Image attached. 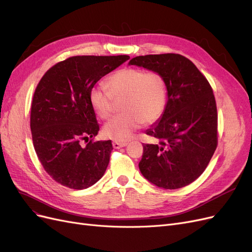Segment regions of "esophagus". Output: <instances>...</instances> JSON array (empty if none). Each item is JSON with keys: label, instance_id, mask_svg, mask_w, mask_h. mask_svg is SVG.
I'll use <instances>...</instances> for the list:
<instances>
[{"label": "esophagus", "instance_id": "1", "mask_svg": "<svg viewBox=\"0 0 252 252\" xmlns=\"http://www.w3.org/2000/svg\"><path fill=\"white\" fill-rule=\"evenodd\" d=\"M113 147L115 148V149H119V148H122V147H125V146H126L127 145V142H119V141H113Z\"/></svg>", "mask_w": 252, "mask_h": 252}]
</instances>
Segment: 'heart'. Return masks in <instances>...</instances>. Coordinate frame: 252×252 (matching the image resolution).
Instances as JSON below:
<instances>
[{"instance_id":"1","label":"heart","mask_w":252,"mask_h":252,"mask_svg":"<svg viewBox=\"0 0 252 252\" xmlns=\"http://www.w3.org/2000/svg\"><path fill=\"white\" fill-rule=\"evenodd\" d=\"M104 87L91 91L90 101L95 114L102 119L110 117L115 102L120 103L123 114L104 126L105 137L115 141L130 138L140 125H152L162 116L168 103V84L158 71L138 68L119 70L108 77Z\"/></svg>"}]
</instances>
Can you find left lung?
Listing matches in <instances>:
<instances>
[{
  "instance_id": "left-lung-1",
  "label": "left lung",
  "mask_w": 252,
  "mask_h": 252,
  "mask_svg": "<svg viewBox=\"0 0 252 252\" xmlns=\"http://www.w3.org/2000/svg\"><path fill=\"white\" fill-rule=\"evenodd\" d=\"M136 64L163 75L168 103L159 123L146 135L158 140L143 144L139 169L158 188L176 189L198 179L217 147V108L213 90L195 64L181 54H147Z\"/></svg>"
}]
</instances>
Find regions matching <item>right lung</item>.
I'll return each instance as SVG.
<instances>
[{"instance_id": "right-lung-1", "label": "right lung", "mask_w": 252, "mask_h": 252, "mask_svg": "<svg viewBox=\"0 0 252 252\" xmlns=\"http://www.w3.org/2000/svg\"><path fill=\"white\" fill-rule=\"evenodd\" d=\"M128 59L71 57L52 65L36 87L30 118L32 144L46 173L65 188H90L108 167L113 147L111 140H94L100 126L90 94Z\"/></svg>"}]
</instances>
